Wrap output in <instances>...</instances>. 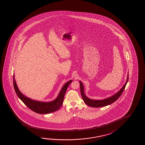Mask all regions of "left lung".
I'll return each mask as SVG.
<instances>
[{"instance_id":"left-lung-1","label":"left lung","mask_w":145,"mask_h":145,"mask_svg":"<svg viewBox=\"0 0 145 145\" xmlns=\"http://www.w3.org/2000/svg\"><path fill=\"white\" fill-rule=\"evenodd\" d=\"M128 74L127 75V80L126 81V83L123 86V87L119 90L118 92H117L116 94H115L114 95H112L110 97H108L107 99L102 100H91V99H90L88 97H87L86 95L84 94L83 84L80 81L79 83H80V93L83 101L88 106L91 107H95V108L105 107V106H108L109 105L111 104L112 103L115 102L116 100H118L119 97L121 96L122 93L123 92L126 86V84L128 82Z\"/></svg>"}]
</instances>
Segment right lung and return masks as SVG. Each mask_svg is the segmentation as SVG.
Segmentation results:
<instances>
[{
    "mask_svg": "<svg viewBox=\"0 0 145 145\" xmlns=\"http://www.w3.org/2000/svg\"><path fill=\"white\" fill-rule=\"evenodd\" d=\"M72 81V80L69 81L65 84L60 91L58 97L54 101L50 102H42L31 100V99L25 97L23 94H22L17 86L14 79V74L13 75L14 87L18 97L27 106V107L38 114H48L59 109L63 104L67 89Z\"/></svg>",
    "mask_w": 145,
    "mask_h": 145,
    "instance_id": "right-lung-1",
    "label": "right lung"
}]
</instances>
